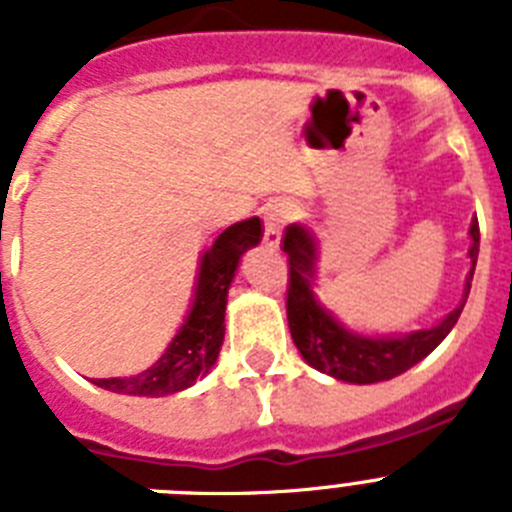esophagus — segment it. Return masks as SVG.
<instances>
[{"mask_svg": "<svg viewBox=\"0 0 512 512\" xmlns=\"http://www.w3.org/2000/svg\"><path fill=\"white\" fill-rule=\"evenodd\" d=\"M292 217L289 202H269L264 207V243L269 248H277L282 241V230Z\"/></svg>", "mask_w": 512, "mask_h": 512, "instance_id": "esophagus-1", "label": "esophagus"}]
</instances>
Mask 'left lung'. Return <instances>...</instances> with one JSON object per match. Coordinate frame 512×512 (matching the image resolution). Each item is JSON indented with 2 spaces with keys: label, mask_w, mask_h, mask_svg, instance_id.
<instances>
[{
  "label": "left lung",
  "mask_w": 512,
  "mask_h": 512,
  "mask_svg": "<svg viewBox=\"0 0 512 512\" xmlns=\"http://www.w3.org/2000/svg\"><path fill=\"white\" fill-rule=\"evenodd\" d=\"M472 271L464 284L461 305L446 315L438 325L428 330H415L408 336H361L354 330L343 328L328 310L318 302L315 287V269H318V246L305 225L295 223L284 230L282 248L289 259V287H287V320L292 341L300 348L302 359L318 369L351 384H374L408 372L410 366L431 354L433 348L449 336L459 320L464 302L472 289L474 266L479 253V223L472 220Z\"/></svg>",
  "instance_id": "left-lung-1"
}]
</instances>
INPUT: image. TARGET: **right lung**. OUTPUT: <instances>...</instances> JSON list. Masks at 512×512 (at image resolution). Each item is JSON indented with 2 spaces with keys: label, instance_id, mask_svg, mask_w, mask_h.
Wrapping results in <instances>:
<instances>
[{
  "label": "right lung",
  "instance_id": "right-lung-1",
  "mask_svg": "<svg viewBox=\"0 0 512 512\" xmlns=\"http://www.w3.org/2000/svg\"><path fill=\"white\" fill-rule=\"evenodd\" d=\"M261 235L264 225L259 217H248L217 235L215 243L202 253L192 310L161 359L133 377L94 379V384L117 395L164 397L187 390L205 377L223 346L225 305L238 261L248 248L261 241Z\"/></svg>",
  "mask_w": 512,
  "mask_h": 512
}]
</instances>
